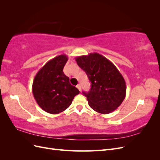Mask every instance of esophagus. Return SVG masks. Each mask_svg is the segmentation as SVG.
Listing matches in <instances>:
<instances>
[{"label":"esophagus","mask_w":160,"mask_h":160,"mask_svg":"<svg viewBox=\"0 0 160 160\" xmlns=\"http://www.w3.org/2000/svg\"><path fill=\"white\" fill-rule=\"evenodd\" d=\"M76 87H77V88L80 91H81V85H80V84H78V85H77Z\"/></svg>","instance_id":"34e87169"}]
</instances>
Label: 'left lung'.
<instances>
[{"label": "left lung", "mask_w": 160, "mask_h": 160, "mask_svg": "<svg viewBox=\"0 0 160 160\" xmlns=\"http://www.w3.org/2000/svg\"><path fill=\"white\" fill-rule=\"evenodd\" d=\"M91 83L87 97L90 108L99 113L108 114L122 104L126 95V83L112 62L99 53L75 58Z\"/></svg>", "instance_id": "left-lung-1"}]
</instances>
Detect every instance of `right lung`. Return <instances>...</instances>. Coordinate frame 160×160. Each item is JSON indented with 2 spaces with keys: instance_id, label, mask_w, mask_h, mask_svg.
Wrapping results in <instances>:
<instances>
[{
  "instance_id": "right-lung-1",
  "label": "right lung",
  "mask_w": 160,
  "mask_h": 160,
  "mask_svg": "<svg viewBox=\"0 0 160 160\" xmlns=\"http://www.w3.org/2000/svg\"><path fill=\"white\" fill-rule=\"evenodd\" d=\"M68 57L57 56L38 71L33 80L32 91L37 104L46 112L57 114L71 105L79 91L69 83L62 70Z\"/></svg>"
}]
</instances>
